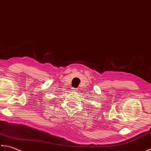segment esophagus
Segmentation results:
<instances>
[{
    "label": "esophagus",
    "instance_id": "34e87169",
    "mask_svg": "<svg viewBox=\"0 0 151 151\" xmlns=\"http://www.w3.org/2000/svg\"><path fill=\"white\" fill-rule=\"evenodd\" d=\"M72 91H73V92H77V91H78V89H77L76 88H72Z\"/></svg>",
    "mask_w": 151,
    "mask_h": 151
}]
</instances>
